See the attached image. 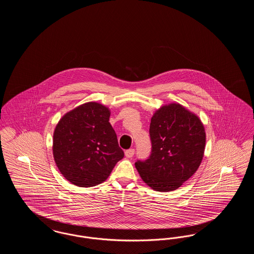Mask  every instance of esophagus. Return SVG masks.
Segmentation results:
<instances>
[{"label":"esophagus","instance_id":"esophagus-1","mask_svg":"<svg viewBox=\"0 0 254 254\" xmlns=\"http://www.w3.org/2000/svg\"><path fill=\"white\" fill-rule=\"evenodd\" d=\"M134 153H135V150H134L133 148L127 149V150H126V151H125V155H126V156H127V158L133 157Z\"/></svg>","mask_w":254,"mask_h":254}]
</instances>
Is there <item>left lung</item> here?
<instances>
[{"label": "left lung", "mask_w": 254, "mask_h": 254, "mask_svg": "<svg viewBox=\"0 0 254 254\" xmlns=\"http://www.w3.org/2000/svg\"><path fill=\"white\" fill-rule=\"evenodd\" d=\"M149 135L151 152L135 167L147 186L157 191L180 188L199 168L205 132L201 120L180 104L163 106L153 114Z\"/></svg>", "instance_id": "left-lung-1"}]
</instances>
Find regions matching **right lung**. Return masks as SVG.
<instances>
[{"instance_id": "right-lung-1", "label": "right lung", "mask_w": 254, "mask_h": 254, "mask_svg": "<svg viewBox=\"0 0 254 254\" xmlns=\"http://www.w3.org/2000/svg\"><path fill=\"white\" fill-rule=\"evenodd\" d=\"M109 109L89 102L64 114L53 134V156L63 176L78 187L107 180L124 158Z\"/></svg>"}]
</instances>
